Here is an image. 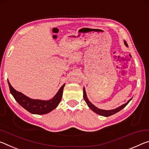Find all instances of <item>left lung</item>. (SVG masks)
Listing matches in <instances>:
<instances>
[{
	"mask_svg": "<svg viewBox=\"0 0 149 149\" xmlns=\"http://www.w3.org/2000/svg\"><path fill=\"white\" fill-rule=\"evenodd\" d=\"M124 43H125V45L127 46V47H128L127 43V42H126L125 41H124ZM83 97H84L85 102H86V104H87L89 108H91L92 111H94L95 113L99 114V115L102 116H105V117L110 116L111 115H113V114L116 113L117 112L121 110V109H122L123 108H125V107L127 106V105L128 104L129 102H130L131 101V99H130V100H128V102H127V103L123 104L122 106H119V107H118V108H117L114 109H111V110H104V109H100L96 108V107L94 105L92 104L91 102L88 100V99L87 96H86V91H85L84 88H83Z\"/></svg>",
	"mask_w": 149,
	"mask_h": 149,
	"instance_id": "1",
	"label": "left lung"
}]
</instances>
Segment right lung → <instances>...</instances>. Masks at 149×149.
Wrapping results in <instances>:
<instances>
[{
	"label": "right lung",
	"mask_w": 149,
	"mask_h": 149,
	"mask_svg": "<svg viewBox=\"0 0 149 149\" xmlns=\"http://www.w3.org/2000/svg\"><path fill=\"white\" fill-rule=\"evenodd\" d=\"M9 88L10 93L13 95L16 102L22 106L27 111L30 112L31 113L42 115L46 114L49 112L52 111L57 107L58 104L61 100L63 96V91L64 88L65 84L60 88L57 93L55 96L49 100H40L31 99L27 97L21 92L16 91L14 88L11 86L8 80Z\"/></svg>",
	"instance_id": "right-lung-1"
}]
</instances>
